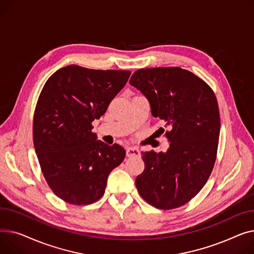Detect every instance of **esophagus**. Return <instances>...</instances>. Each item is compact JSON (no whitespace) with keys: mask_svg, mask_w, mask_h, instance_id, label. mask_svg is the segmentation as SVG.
Instances as JSON below:
<instances>
[{"mask_svg":"<svg viewBox=\"0 0 254 254\" xmlns=\"http://www.w3.org/2000/svg\"><path fill=\"white\" fill-rule=\"evenodd\" d=\"M126 155H127V157H138V156H140V152L138 151L137 147L131 146V147H128L126 150Z\"/></svg>","mask_w":254,"mask_h":254,"instance_id":"1","label":"esophagus"}]
</instances>
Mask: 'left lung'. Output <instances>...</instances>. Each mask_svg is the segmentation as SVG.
<instances>
[{
    "instance_id": "1",
    "label": "left lung",
    "mask_w": 254,
    "mask_h": 254,
    "mask_svg": "<svg viewBox=\"0 0 254 254\" xmlns=\"http://www.w3.org/2000/svg\"><path fill=\"white\" fill-rule=\"evenodd\" d=\"M129 83L150 101L152 115L171 126L166 153L141 152L137 190L158 209L181 207L202 190L214 167L220 130L216 96L201 78L178 66L140 68Z\"/></svg>"
}]
</instances>
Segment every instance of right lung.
Listing matches in <instances>:
<instances>
[{"mask_svg":"<svg viewBox=\"0 0 254 254\" xmlns=\"http://www.w3.org/2000/svg\"><path fill=\"white\" fill-rule=\"evenodd\" d=\"M130 73L71 64L56 70L42 89L34 114L35 150L49 188L68 204L98 201L109 174L125 158L123 146L96 140L92 122L107 112Z\"/></svg>","mask_w":254,"mask_h":254,"instance_id":"add662e5","label":"right lung"}]
</instances>
